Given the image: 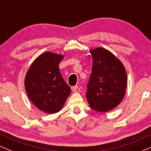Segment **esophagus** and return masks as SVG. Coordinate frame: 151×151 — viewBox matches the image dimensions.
I'll list each match as a JSON object with an SVG mask.
<instances>
[{"mask_svg":"<svg viewBox=\"0 0 151 151\" xmlns=\"http://www.w3.org/2000/svg\"><path fill=\"white\" fill-rule=\"evenodd\" d=\"M71 89H72V91H77V89H78V86L77 85H75V86H72V88H71Z\"/></svg>","mask_w":151,"mask_h":151,"instance_id":"34e87169","label":"esophagus"}]
</instances>
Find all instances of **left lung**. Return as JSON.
<instances>
[{"label": "left lung", "mask_w": 151, "mask_h": 151, "mask_svg": "<svg viewBox=\"0 0 151 151\" xmlns=\"http://www.w3.org/2000/svg\"><path fill=\"white\" fill-rule=\"evenodd\" d=\"M93 65L86 97L91 109L106 112L117 106L125 95L127 76L124 65L101 47L90 51Z\"/></svg>", "instance_id": "obj_1"}]
</instances>
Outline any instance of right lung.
<instances>
[{"mask_svg":"<svg viewBox=\"0 0 151 151\" xmlns=\"http://www.w3.org/2000/svg\"><path fill=\"white\" fill-rule=\"evenodd\" d=\"M62 59V55L45 52L35 60L25 76L29 99L37 108L47 114L61 110L71 92L59 69Z\"/></svg>","mask_w":151,"mask_h":151,"instance_id":"obj_1","label":"right lung"}]
</instances>
